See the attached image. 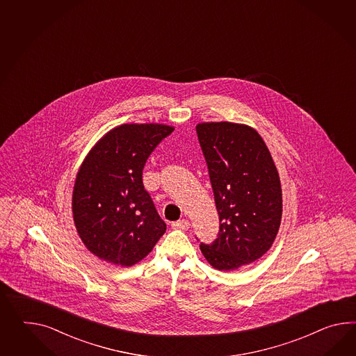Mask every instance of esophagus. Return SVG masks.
<instances>
[{"label":"esophagus","instance_id":"obj_1","mask_svg":"<svg viewBox=\"0 0 356 356\" xmlns=\"http://www.w3.org/2000/svg\"><path fill=\"white\" fill-rule=\"evenodd\" d=\"M172 227L174 229H180V230H188L191 227V222L186 218H182V220H179V221H175L174 224H172Z\"/></svg>","mask_w":356,"mask_h":356}]
</instances>
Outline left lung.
Segmentation results:
<instances>
[{
    "label": "left lung",
    "instance_id": "left-lung-1",
    "mask_svg": "<svg viewBox=\"0 0 356 356\" xmlns=\"http://www.w3.org/2000/svg\"><path fill=\"white\" fill-rule=\"evenodd\" d=\"M197 135L209 167L220 230L200 243L209 265L230 271L269 251L282 220V186L259 132L233 122H203Z\"/></svg>",
    "mask_w": 356,
    "mask_h": 356
}]
</instances>
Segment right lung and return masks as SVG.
<instances>
[{
    "label": "right lung",
    "instance_id": "add662e5",
    "mask_svg": "<svg viewBox=\"0 0 356 356\" xmlns=\"http://www.w3.org/2000/svg\"><path fill=\"white\" fill-rule=\"evenodd\" d=\"M174 131L159 123H126L106 132L79 167L72 211L87 250L100 260L132 266L165 234L143 168L156 145Z\"/></svg>",
    "mask_w": 356,
    "mask_h": 356
}]
</instances>
